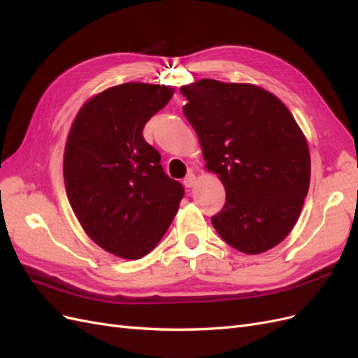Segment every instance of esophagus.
<instances>
[{"instance_id": "esophagus-1", "label": "esophagus", "mask_w": 358, "mask_h": 358, "mask_svg": "<svg viewBox=\"0 0 358 358\" xmlns=\"http://www.w3.org/2000/svg\"><path fill=\"white\" fill-rule=\"evenodd\" d=\"M196 175H192V173H189V175L183 179V183H185L187 188H192L194 185H196Z\"/></svg>"}]
</instances>
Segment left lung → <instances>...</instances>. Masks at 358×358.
I'll list each match as a JSON object with an SVG mask.
<instances>
[{
	"label": "left lung",
	"mask_w": 358,
	"mask_h": 358,
	"mask_svg": "<svg viewBox=\"0 0 358 358\" xmlns=\"http://www.w3.org/2000/svg\"><path fill=\"white\" fill-rule=\"evenodd\" d=\"M180 92L206 167L225 188L215 230L241 252L268 251L289 234L308 196L305 136L287 106L259 86L201 79Z\"/></svg>",
	"instance_id": "obj_1"
}]
</instances>
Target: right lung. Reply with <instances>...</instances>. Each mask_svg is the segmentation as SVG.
I'll return each instance as SVG.
<instances>
[{
    "label": "right lung",
    "instance_id": "add662e5",
    "mask_svg": "<svg viewBox=\"0 0 358 358\" xmlns=\"http://www.w3.org/2000/svg\"><path fill=\"white\" fill-rule=\"evenodd\" d=\"M173 94L164 85L112 86L83 104L67 138L64 182L71 208L96 245L125 259L152 251L185 194L143 137Z\"/></svg>",
    "mask_w": 358,
    "mask_h": 358
}]
</instances>
